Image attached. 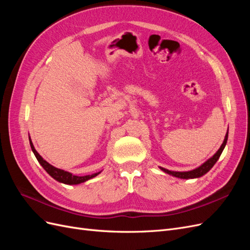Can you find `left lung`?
Here are the masks:
<instances>
[{
    "instance_id": "obj_1",
    "label": "left lung",
    "mask_w": 250,
    "mask_h": 250,
    "mask_svg": "<svg viewBox=\"0 0 250 250\" xmlns=\"http://www.w3.org/2000/svg\"><path fill=\"white\" fill-rule=\"evenodd\" d=\"M228 138H229V130H228V133H226L225 135V139L223 141V144L221 145V147L219 148V150L217 151V152L215 153V155L213 157H210L209 160H208L206 163H204L203 165H201L200 167H198L197 169L195 170H192V171H188V172H174V171H169L167 169L165 168H162L161 169L166 172L170 174V175L172 176H175V177H178V178H184V179H188V178H197V177H200L202 175H204V174L208 173L211 168H213V166L216 164V162L219 160V157H220L222 151L226 145V142H228Z\"/></svg>"
}]
</instances>
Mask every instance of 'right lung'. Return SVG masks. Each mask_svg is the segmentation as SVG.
<instances>
[{
  "label": "right lung",
  "instance_id": "right-lung-1",
  "mask_svg": "<svg viewBox=\"0 0 250 250\" xmlns=\"http://www.w3.org/2000/svg\"><path fill=\"white\" fill-rule=\"evenodd\" d=\"M30 146H31V149L33 151L35 157L37 158V161H39V163L42 166V168L46 170L53 178L56 179L57 181H59V183H62V184H65V185H78V184L84 183V181L97 176L98 174L100 173V172H97V173L92 174V175H85V176L73 175V174L70 173V172H66L64 170L53 167L52 165H50L48 162L44 161L43 158L39 153H37V151L35 150L31 140H30Z\"/></svg>",
  "mask_w": 250,
  "mask_h": 250
}]
</instances>
